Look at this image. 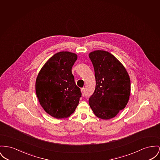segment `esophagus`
<instances>
[{
	"label": "esophagus",
	"mask_w": 160,
	"mask_h": 160,
	"mask_svg": "<svg viewBox=\"0 0 160 160\" xmlns=\"http://www.w3.org/2000/svg\"><path fill=\"white\" fill-rule=\"evenodd\" d=\"M81 92H82V96H84L85 95V88H81Z\"/></svg>",
	"instance_id": "esophagus-1"
}]
</instances>
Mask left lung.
Listing matches in <instances>:
<instances>
[{"mask_svg":"<svg viewBox=\"0 0 160 160\" xmlns=\"http://www.w3.org/2000/svg\"><path fill=\"white\" fill-rule=\"evenodd\" d=\"M95 70L96 87L89 105L97 117L109 119L128 104L130 80L124 65L109 52L96 50L88 55Z\"/></svg>","mask_w":160,"mask_h":160,"instance_id":"1","label":"left lung"}]
</instances>
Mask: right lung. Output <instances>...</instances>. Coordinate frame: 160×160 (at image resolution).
<instances>
[{
    "mask_svg": "<svg viewBox=\"0 0 160 160\" xmlns=\"http://www.w3.org/2000/svg\"><path fill=\"white\" fill-rule=\"evenodd\" d=\"M78 56L61 52L51 57L40 70L36 81V93L43 110L57 119L69 117L78 106L81 89L72 73Z\"/></svg>",
    "mask_w": 160,
    "mask_h": 160,
    "instance_id": "1",
    "label": "right lung"
}]
</instances>
